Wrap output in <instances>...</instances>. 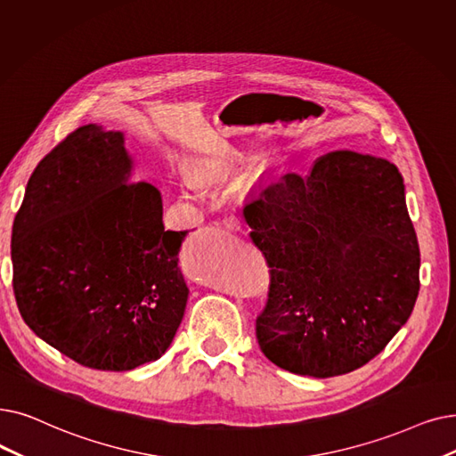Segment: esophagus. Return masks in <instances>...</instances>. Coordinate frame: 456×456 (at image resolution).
Instances as JSON below:
<instances>
[{
	"instance_id": "1",
	"label": "esophagus",
	"mask_w": 456,
	"mask_h": 456,
	"mask_svg": "<svg viewBox=\"0 0 456 456\" xmlns=\"http://www.w3.org/2000/svg\"><path fill=\"white\" fill-rule=\"evenodd\" d=\"M224 227L225 229H229V231H242V220L239 216H227V217H224Z\"/></svg>"
}]
</instances>
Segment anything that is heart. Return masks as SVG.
Listing matches in <instances>:
<instances>
[{"label": "heart", "instance_id": "obj_1", "mask_svg": "<svg viewBox=\"0 0 456 456\" xmlns=\"http://www.w3.org/2000/svg\"><path fill=\"white\" fill-rule=\"evenodd\" d=\"M186 188H188V190H195V188H197V186H195V181L190 179V176L186 179Z\"/></svg>", "mask_w": 456, "mask_h": 456}]
</instances>
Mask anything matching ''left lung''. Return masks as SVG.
<instances>
[{
	"label": "left lung",
	"mask_w": 456,
	"mask_h": 456,
	"mask_svg": "<svg viewBox=\"0 0 456 456\" xmlns=\"http://www.w3.org/2000/svg\"><path fill=\"white\" fill-rule=\"evenodd\" d=\"M270 266L256 316L266 358L330 379L363 367L393 339L419 294V246L399 169L335 151L307 175L283 173L244 207Z\"/></svg>",
	"instance_id": "left-lung-1"
}]
</instances>
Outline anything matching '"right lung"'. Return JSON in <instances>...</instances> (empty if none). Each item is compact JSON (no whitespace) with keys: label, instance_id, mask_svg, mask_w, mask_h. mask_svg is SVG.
<instances>
[{"label":"right lung","instance_id":"obj_1","mask_svg":"<svg viewBox=\"0 0 456 456\" xmlns=\"http://www.w3.org/2000/svg\"><path fill=\"white\" fill-rule=\"evenodd\" d=\"M121 132L86 125L29 176L11 236L12 290L37 338L89 369L154 362L179 330L188 287L162 195L130 183Z\"/></svg>","mask_w":456,"mask_h":456}]
</instances>
